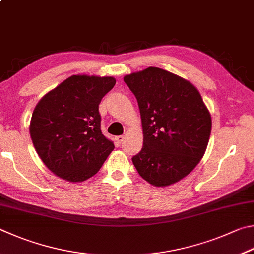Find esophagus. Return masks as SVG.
I'll return each mask as SVG.
<instances>
[{
	"instance_id": "34e87169",
	"label": "esophagus",
	"mask_w": 254,
	"mask_h": 254,
	"mask_svg": "<svg viewBox=\"0 0 254 254\" xmlns=\"http://www.w3.org/2000/svg\"><path fill=\"white\" fill-rule=\"evenodd\" d=\"M124 139H125V137L124 136H117L115 138V140H116V144H117L118 146L119 145H122V143L124 141Z\"/></svg>"
}]
</instances>
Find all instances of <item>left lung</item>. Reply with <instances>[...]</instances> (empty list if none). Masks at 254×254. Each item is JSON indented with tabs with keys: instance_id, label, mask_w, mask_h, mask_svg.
I'll use <instances>...</instances> for the list:
<instances>
[{
	"instance_id": "8db88e82",
	"label": "left lung",
	"mask_w": 254,
	"mask_h": 254,
	"mask_svg": "<svg viewBox=\"0 0 254 254\" xmlns=\"http://www.w3.org/2000/svg\"><path fill=\"white\" fill-rule=\"evenodd\" d=\"M138 102L144 143L131 158L149 184L165 188L184 179L205 153L212 118L189 80L149 66L124 77Z\"/></svg>"
}]
</instances>
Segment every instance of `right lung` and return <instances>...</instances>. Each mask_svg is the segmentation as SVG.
Here are the masks:
<instances>
[{
	"mask_svg": "<svg viewBox=\"0 0 254 254\" xmlns=\"http://www.w3.org/2000/svg\"><path fill=\"white\" fill-rule=\"evenodd\" d=\"M115 83L114 77L71 75L35 106L31 139L44 165L60 179H90L114 150L100 130L99 104Z\"/></svg>",
	"mask_w": 254,
	"mask_h": 254,
	"instance_id": "1",
	"label": "right lung"
}]
</instances>
